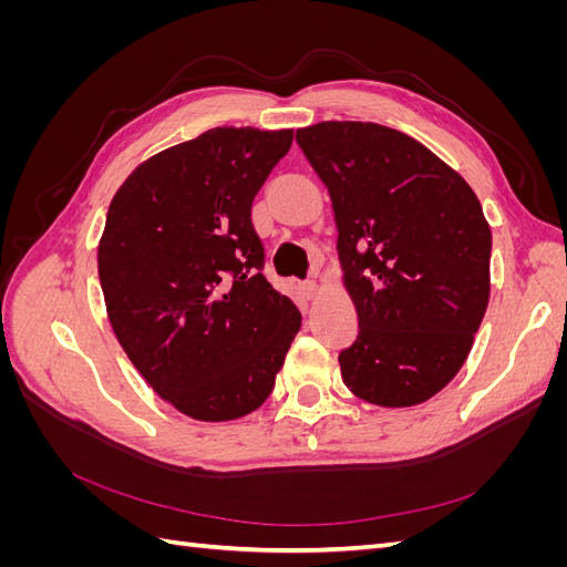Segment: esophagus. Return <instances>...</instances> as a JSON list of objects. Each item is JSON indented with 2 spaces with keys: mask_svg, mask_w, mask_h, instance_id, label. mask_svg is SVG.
I'll return each mask as SVG.
<instances>
[{
  "mask_svg": "<svg viewBox=\"0 0 567 567\" xmlns=\"http://www.w3.org/2000/svg\"><path fill=\"white\" fill-rule=\"evenodd\" d=\"M300 290H302V296H305L307 300H312V298L319 293V286H317V281H302V284H300Z\"/></svg>",
  "mask_w": 567,
  "mask_h": 567,
  "instance_id": "34e87169",
  "label": "esophagus"
}]
</instances>
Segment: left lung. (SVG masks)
Listing matches in <instances>:
<instances>
[{"mask_svg":"<svg viewBox=\"0 0 567 567\" xmlns=\"http://www.w3.org/2000/svg\"><path fill=\"white\" fill-rule=\"evenodd\" d=\"M329 188L359 331L342 383L379 406L431 400L466 362L489 300L492 231L473 188L404 132L329 120L296 132Z\"/></svg>","mask_w":567,"mask_h":567,"instance_id":"obj_1","label":"left lung"}]
</instances>
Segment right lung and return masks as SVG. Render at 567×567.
<instances>
[{"label":"right lung","mask_w":567,"mask_h":567,"mask_svg":"<svg viewBox=\"0 0 567 567\" xmlns=\"http://www.w3.org/2000/svg\"><path fill=\"white\" fill-rule=\"evenodd\" d=\"M293 130L215 127L144 161L117 188L99 241L115 338L146 383L196 421L260 406L300 331L265 279L250 208Z\"/></svg>","instance_id":"right-lung-1"}]
</instances>
